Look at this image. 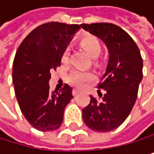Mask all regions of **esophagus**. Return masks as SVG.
Returning a JSON list of instances; mask_svg holds the SVG:
<instances>
[{
  "label": "esophagus",
  "instance_id": "1",
  "mask_svg": "<svg viewBox=\"0 0 154 154\" xmlns=\"http://www.w3.org/2000/svg\"><path fill=\"white\" fill-rule=\"evenodd\" d=\"M79 91L76 90V88H74V90H73V95L74 96H76V95L79 94Z\"/></svg>",
  "mask_w": 154,
  "mask_h": 154
}]
</instances>
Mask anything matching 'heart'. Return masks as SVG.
<instances>
[{
	"label": "heart",
	"instance_id": "obj_1",
	"mask_svg": "<svg viewBox=\"0 0 154 154\" xmlns=\"http://www.w3.org/2000/svg\"><path fill=\"white\" fill-rule=\"evenodd\" d=\"M80 45L90 54L92 57H97L100 51V43L97 38L91 35H86L80 38ZM69 58L68 50H64L61 56V61L63 63H66ZM94 79V75L91 72H87L82 70H74L68 75V81L78 88H83L88 82Z\"/></svg>",
	"mask_w": 154,
	"mask_h": 154
}]
</instances>
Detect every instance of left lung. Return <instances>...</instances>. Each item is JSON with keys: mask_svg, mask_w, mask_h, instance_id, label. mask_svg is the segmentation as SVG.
<instances>
[{"mask_svg": "<svg viewBox=\"0 0 154 154\" xmlns=\"http://www.w3.org/2000/svg\"><path fill=\"white\" fill-rule=\"evenodd\" d=\"M81 27L106 44L109 61L106 71L98 85V100L82 109L86 126L93 131L109 132L117 128L129 116L138 96L142 79L143 62L139 47L121 27L111 23L82 24ZM100 90H103V95Z\"/></svg>", "mask_w": 154, "mask_h": 154, "instance_id": "8db88e82", "label": "left lung"}]
</instances>
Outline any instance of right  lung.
Wrapping results in <instances>:
<instances>
[{"instance_id": "1", "label": "right lung", "mask_w": 154, "mask_h": 154, "mask_svg": "<svg viewBox=\"0 0 154 154\" xmlns=\"http://www.w3.org/2000/svg\"><path fill=\"white\" fill-rule=\"evenodd\" d=\"M79 25L49 22L40 25L21 42L13 63V82L22 114L39 131L60 128L63 112L73 98L66 84L58 92L50 90L51 70L61 66V56Z\"/></svg>"}]
</instances>
